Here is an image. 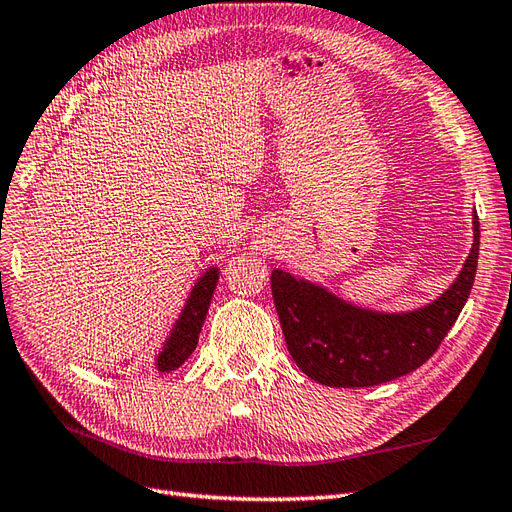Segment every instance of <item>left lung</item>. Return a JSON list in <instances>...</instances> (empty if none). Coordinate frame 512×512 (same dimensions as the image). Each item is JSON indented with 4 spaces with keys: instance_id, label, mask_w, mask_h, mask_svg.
Instances as JSON below:
<instances>
[{
    "instance_id": "obj_1",
    "label": "left lung",
    "mask_w": 512,
    "mask_h": 512,
    "mask_svg": "<svg viewBox=\"0 0 512 512\" xmlns=\"http://www.w3.org/2000/svg\"><path fill=\"white\" fill-rule=\"evenodd\" d=\"M480 221L473 214V247L453 285L423 309L381 313L361 309L287 271H271V293L289 355L328 388H368L410 374L434 355L456 324L473 289Z\"/></svg>"
}]
</instances>
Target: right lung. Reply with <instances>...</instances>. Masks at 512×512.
I'll list each match as a JSON object with an SVG mask.
<instances>
[{"mask_svg": "<svg viewBox=\"0 0 512 512\" xmlns=\"http://www.w3.org/2000/svg\"><path fill=\"white\" fill-rule=\"evenodd\" d=\"M217 282H219L217 267H210L206 274L195 282V287H192L184 309H181L179 320L175 322L173 331H170L168 339L164 342L162 352L155 359V368L160 372L177 370L181 363L192 355V350L197 348L201 326L206 322L208 306H210L214 289H217Z\"/></svg>", "mask_w": 512, "mask_h": 512, "instance_id": "1", "label": "right lung"}]
</instances>
